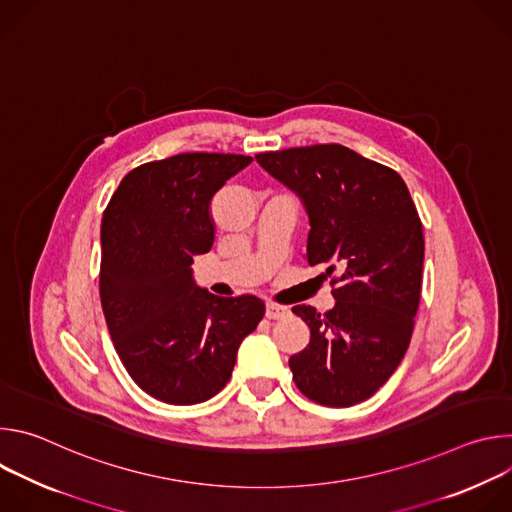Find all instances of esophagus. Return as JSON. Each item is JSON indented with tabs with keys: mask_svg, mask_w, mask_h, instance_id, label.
Instances as JSON below:
<instances>
[{
	"mask_svg": "<svg viewBox=\"0 0 512 512\" xmlns=\"http://www.w3.org/2000/svg\"><path fill=\"white\" fill-rule=\"evenodd\" d=\"M287 314H289V310L285 306H279L273 302L265 304V318H269V320H279V318H285Z\"/></svg>",
	"mask_w": 512,
	"mask_h": 512,
	"instance_id": "1",
	"label": "esophagus"
}]
</instances>
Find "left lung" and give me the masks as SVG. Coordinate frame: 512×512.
<instances>
[{
    "instance_id": "left-lung-1",
    "label": "left lung",
    "mask_w": 512,
    "mask_h": 512,
    "mask_svg": "<svg viewBox=\"0 0 512 512\" xmlns=\"http://www.w3.org/2000/svg\"><path fill=\"white\" fill-rule=\"evenodd\" d=\"M257 162L310 216L308 265H328L334 308L294 306L310 344L289 358L314 403L350 407L375 395L403 360L421 298L423 227L403 178L340 143L263 152Z\"/></svg>"
}]
</instances>
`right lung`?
Instances as JSON below:
<instances>
[{"label":"right lung","instance_id":"1","mask_svg":"<svg viewBox=\"0 0 512 512\" xmlns=\"http://www.w3.org/2000/svg\"><path fill=\"white\" fill-rule=\"evenodd\" d=\"M251 160L192 152L141 164L103 212L99 294L107 328L129 377L158 401L214 397L265 314L257 296L208 294L190 269L214 241L212 196Z\"/></svg>","mask_w":512,"mask_h":512}]
</instances>
